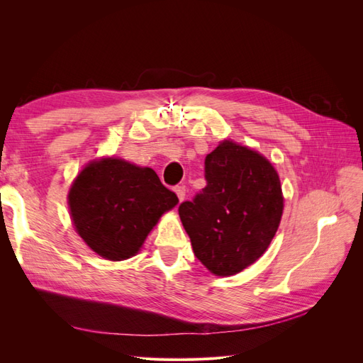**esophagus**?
I'll return each instance as SVG.
<instances>
[{
    "instance_id": "1",
    "label": "esophagus",
    "mask_w": 363,
    "mask_h": 363,
    "mask_svg": "<svg viewBox=\"0 0 363 363\" xmlns=\"http://www.w3.org/2000/svg\"><path fill=\"white\" fill-rule=\"evenodd\" d=\"M174 192L177 194V196H179V200H180V201H183V200H184V196H186V188H184V186H175V188H174Z\"/></svg>"
}]
</instances>
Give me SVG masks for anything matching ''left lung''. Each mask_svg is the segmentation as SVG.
<instances>
[{
    "label": "left lung",
    "mask_w": 363,
    "mask_h": 363,
    "mask_svg": "<svg viewBox=\"0 0 363 363\" xmlns=\"http://www.w3.org/2000/svg\"><path fill=\"white\" fill-rule=\"evenodd\" d=\"M204 179L179 215L196 259L215 276H233L256 262L277 232L279 174L259 152L224 140L206 156Z\"/></svg>",
    "instance_id": "left-lung-1"
}]
</instances>
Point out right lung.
Segmentation results:
<instances>
[{"instance_id": "add662e5", "label": "right lung", "mask_w": 363, "mask_h": 363, "mask_svg": "<svg viewBox=\"0 0 363 363\" xmlns=\"http://www.w3.org/2000/svg\"><path fill=\"white\" fill-rule=\"evenodd\" d=\"M177 203L151 168L112 157L87 164L69 191L75 230L108 260L135 256L162 213Z\"/></svg>"}]
</instances>
